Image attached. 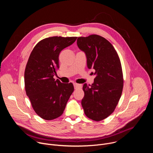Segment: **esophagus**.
Segmentation results:
<instances>
[{
  "label": "esophagus",
  "instance_id": "34e87169",
  "mask_svg": "<svg viewBox=\"0 0 153 153\" xmlns=\"http://www.w3.org/2000/svg\"><path fill=\"white\" fill-rule=\"evenodd\" d=\"M74 86L75 89H78V88H80L82 87V85L81 84H79L77 83H74Z\"/></svg>",
  "mask_w": 153,
  "mask_h": 153
}]
</instances>
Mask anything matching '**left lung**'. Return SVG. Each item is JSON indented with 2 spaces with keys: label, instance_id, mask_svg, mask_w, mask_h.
I'll use <instances>...</instances> for the list:
<instances>
[{
  "label": "left lung",
  "instance_id": "obj_1",
  "mask_svg": "<svg viewBox=\"0 0 153 153\" xmlns=\"http://www.w3.org/2000/svg\"><path fill=\"white\" fill-rule=\"evenodd\" d=\"M78 47L85 52L87 67L95 70L94 82L83 86L82 106L85 115L94 121L102 120L114 111L122 95L123 77L117 53L105 38L92 34L79 37Z\"/></svg>",
  "mask_w": 153,
  "mask_h": 153
}]
</instances>
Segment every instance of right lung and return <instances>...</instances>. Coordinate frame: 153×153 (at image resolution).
Here are the masks:
<instances>
[{
  "instance_id": "obj_1",
  "label": "right lung",
  "mask_w": 153,
  "mask_h": 153,
  "mask_svg": "<svg viewBox=\"0 0 153 153\" xmlns=\"http://www.w3.org/2000/svg\"><path fill=\"white\" fill-rule=\"evenodd\" d=\"M76 39L45 38L37 43L28 60L24 74L26 94L36 113L45 120L60 116L74 91L72 83H63L53 77L59 68L60 51L73 44Z\"/></svg>"
}]
</instances>
